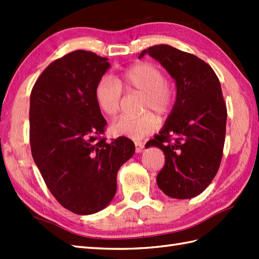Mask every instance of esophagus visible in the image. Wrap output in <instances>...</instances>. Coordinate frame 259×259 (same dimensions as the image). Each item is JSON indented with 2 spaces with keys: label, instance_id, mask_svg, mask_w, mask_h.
Listing matches in <instances>:
<instances>
[{
  "label": "esophagus",
  "instance_id": "obj_1",
  "mask_svg": "<svg viewBox=\"0 0 259 259\" xmlns=\"http://www.w3.org/2000/svg\"><path fill=\"white\" fill-rule=\"evenodd\" d=\"M135 146H136V152H141L142 149H144V147H145V145L140 141H136Z\"/></svg>",
  "mask_w": 259,
  "mask_h": 259
}]
</instances>
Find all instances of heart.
I'll list each match as a JSON object with an SVG mask.
<instances>
[{
  "mask_svg": "<svg viewBox=\"0 0 259 259\" xmlns=\"http://www.w3.org/2000/svg\"><path fill=\"white\" fill-rule=\"evenodd\" d=\"M123 89L126 92L144 95L139 117H122L112 124L114 134L139 140L155 131L159 120L149 111L167 115L172 110L176 100L174 84L164 78L163 71L155 63L140 62L121 73L117 80L104 75L96 87V100L102 111L109 117L118 115L122 106Z\"/></svg>",
  "mask_w": 259,
  "mask_h": 259,
  "instance_id": "b5f03b06",
  "label": "heart"
}]
</instances>
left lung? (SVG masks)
<instances>
[{
    "instance_id": "obj_1",
    "label": "left lung",
    "mask_w": 259,
    "mask_h": 259,
    "mask_svg": "<svg viewBox=\"0 0 259 259\" xmlns=\"http://www.w3.org/2000/svg\"><path fill=\"white\" fill-rule=\"evenodd\" d=\"M158 60L177 84V99L163 129L146 147L164 153L157 184L177 199L196 197L210 185L221 166L227 107L212 68L194 54L166 45L142 51Z\"/></svg>"
}]
</instances>
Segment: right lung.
<instances>
[{
  "mask_svg": "<svg viewBox=\"0 0 259 259\" xmlns=\"http://www.w3.org/2000/svg\"><path fill=\"white\" fill-rule=\"evenodd\" d=\"M107 58L76 50L43 70L30 97L32 157L54 198L78 214L100 211L117 190V174L133 157L126 137L107 141V121L96 87L110 64Z\"/></svg>",
  "mask_w": 259,
  "mask_h": 259,
  "instance_id": "1",
  "label": "right lung"
}]
</instances>
